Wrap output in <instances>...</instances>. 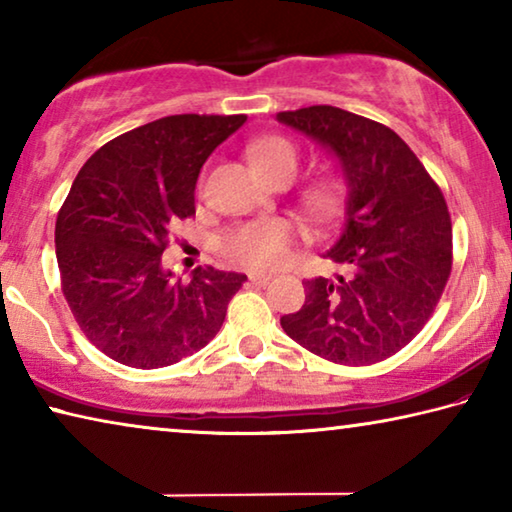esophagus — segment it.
I'll list each match as a JSON object with an SVG mask.
<instances>
[{"label": "esophagus", "instance_id": "obj_1", "mask_svg": "<svg viewBox=\"0 0 512 512\" xmlns=\"http://www.w3.org/2000/svg\"><path fill=\"white\" fill-rule=\"evenodd\" d=\"M248 280L257 284V287H266L268 282L273 280V275H266V273H248Z\"/></svg>", "mask_w": 512, "mask_h": 512}]
</instances>
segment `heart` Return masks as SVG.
Here are the masks:
<instances>
[{
    "mask_svg": "<svg viewBox=\"0 0 512 512\" xmlns=\"http://www.w3.org/2000/svg\"><path fill=\"white\" fill-rule=\"evenodd\" d=\"M248 158L266 180H291L300 169V149L284 135H268L250 144ZM320 201V198H316ZM293 228L282 219H259L241 223L221 239V253L232 264L271 271L289 262Z\"/></svg>",
    "mask_w": 512,
    "mask_h": 512,
    "instance_id": "heart-1",
    "label": "heart"
}]
</instances>
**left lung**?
I'll return each mask as SVG.
<instances>
[{"mask_svg":"<svg viewBox=\"0 0 512 512\" xmlns=\"http://www.w3.org/2000/svg\"><path fill=\"white\" fill-rule=\"evenodd\" d=\"M341 162L348 212L325 257L348 268L305 280V305L282 329L316 357L370 366L427 325L452 273V219L424 164L391 128L334 106L277 112Z\"/></svg>","mask_w":512,"mask_h":512,"instance_id":"left-lung-1","label":"left lung"}]
</instances>
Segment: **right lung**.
I'll return each mask as SVG.
<instances>
[{
	"label": "right lung",
	"instance_id": "obj_1",
	"mask_svg": "<svg viewBox=\"0 0 512 512\" xmlns=\"http://www.w3.org/2000/svg\"><path fill=\"white\" fill-rule=\"evenodd\" d=\"M246 115H171L115 137L83 164L56 219L60 287L92 345L153 370L198 352L219 332L248 277L198 266L173 280L162 253L176 221L196 214L205 160Z\"/></svg>",
	"mask_w": 512,
	"mask_h": 512
}]
</instances>
